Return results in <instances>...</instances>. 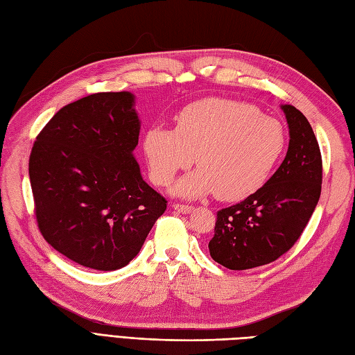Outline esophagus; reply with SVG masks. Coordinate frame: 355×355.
Wrapping results in <instances>:
<instances>
[{
    "instance_id": "34e87169",
    "label": "esophagus",
    "mask_w": 355,
    "mask_h": 355,
    "mask_svg": "<svg viewBox=\"0 0 355 355\" xmlns=\"http://www.w3.org/2000/svg\"><path fill=\"white\" fill-rule=\"evenodd\" d=\"M173 209L179 213H189L192 210V206H188V204H179V202H173Z\"/></svg>"
}]
</instances>
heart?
Instances as JSON below:
<instances>
[{"mask_svg":"<svg viewBox=\"0 0 355 355\" xmlns=\"http://www.w3.org/2000/svg\"><path fill=\"white\" fill-rule=\"evenodd\" d=\"M284 146L280 121L253 105L219 98L189 103L178 115L176 128L151 127L144 139L157 185H168L197 159L200 168L180 179L173 192L180 197L214 192L222 201H239L259 189Z\"/></svg>","mask_w":355,"mask_h":355,"instance_id":"obj_1","label":"heart"}]
</instances>
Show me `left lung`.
Returning <instances> with one entry per match:
<instances>
[{
    "label": "left lung",
    "mask_w": 355,
    "mask_h": 355,
    "mask_svg": "<svg viewBox=\"0 0 355 355\" xmlns=\"http://www.w3.org/2000/svg\"><path fill=\"white\" fill-rule=\"evenodd\" d=\"M282 110L290 135L282 166L254 194L218 211L210 256L234 271L271 263L292 249L321 194L323 161L313 127L295 106Z\"/></svg>",
    "instance_id": "obj_1"
}]
</instances>
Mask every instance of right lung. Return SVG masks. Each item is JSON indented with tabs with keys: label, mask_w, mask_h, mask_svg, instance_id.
I'll return each mask as SVG.
<instances>
[{
	"label": "right lung",
	"mask_w": 355,
	"mask_h": 355,
	"mask_svg": "<svg viewBox=\"0 0 355 355\" xmlns=\"http://www.w3.org/2000/svg\"><path fill=\"white\" fill-rule=\"evenodd\" d=\"M139 130L135 96L108 92L63 106L37 136L29 179L38 228L75 263L120 270L167 209L133 155Z\"/></svg>",
	"instance_id": "obj_1"
}]
</instances>
